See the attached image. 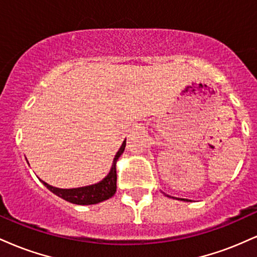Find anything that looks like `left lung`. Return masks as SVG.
Segmentation results:
<instances>
[{"instance_id": "obj_1", "label": "left lung", "mask_w": 257, "mask_h": 257, "mask_svg": "<svg viewBox=\"0 0 257 257\" xmlns=\"http://www.w3.org/2000/svg\"><path fill=\"white\" fill-rule=\"evenodd\" d=\"M180 200H185V202H188V199H185V198H180Z\"/></svg>"}]
</instances>
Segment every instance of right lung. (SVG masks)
<instances>
[{"instance_id": "1", "label": "right lung", "mask_w": 257, "mask_h": 257, "mask_svg": "<svg viewBox=\"0 0 257 257\" xmlns=\"http://www.w3.org/2000/svg\"><path fill=\"white\" fill-rule=\"evenodd\" d=\"M125 149V140L123 141L122 146L116 153L113 158V163H112L110 173L107 174L105 179L98 184L84 186V187H77V188H58L53 187V186L48 185L47 182H43V185L48 188L51 192L57 194L58 197L63 198L67 202L73 203V204L78 205H90V204H98L100 202L111 198L114 193H116L117 188V172H116V163L118 161L123 151Z\"/></svg>"}]
</instances>
